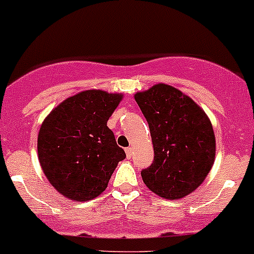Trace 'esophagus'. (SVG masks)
Segmentation results:
<instances>
[{
	"label": "esophagus",
	"instance_id": "esophagus-1",
	"mask_svg": "<svg viewBox=\"0 0 254 254\" xmlns=\"http://www.w3.org/2000/svg\"><path fill=\"white\" fill-rule=\"evenodd\" d=\"M132 155H133V150H132V147L126 148V156H127V159H131Z\"/></svg>",
	"mask_w": 254,
	"mask_h": 254
}]
</instances>
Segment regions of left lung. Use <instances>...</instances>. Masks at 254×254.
<instances>
[{
    "instance_id": "1",
    "label": "left lung",
    "mask_w": 254,
    "mask_h": 254,
    "mask_svg": "<svg viewBox=\"0 0 254 254\" xmlns=\"http://www.w3.org/2000/svg\"><path fill=\"white\" fill-rule=\"evenodd\" d=\"M148 123L153 161L141 171L143 183L159 196L181 199L194 191L210 171L215 136L205 112L191 98L166 84L136 93Z\"/></svg>"
}]
</instances>
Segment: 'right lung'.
Segmentation results:
<instances>
[{
	"instance_id": "add662e5",
	"label": "right lung",
	"mask_w": 254,
	"mask_h": 254,
	"mask_svg": "<svg viewBox=\"0 0 254 254\" xmlns=\"http://www.w3.org/2000/svg\"><path fill=\"white\" fill-rule=\"evenodd\" d=\"M122 94L85 90L65 99L41 125L37 153L55 189L76 201L106 190L117 164L126 159L107 121Z\"/></svg>"
}]
</instances>
